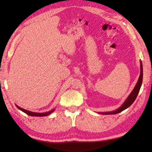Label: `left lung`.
I'll list each match as a JSON object with an SVG mask.
<instances>
[{"mask_svg":"<svg viewBox=\"0 0 152 152\" xmlns=\"http://www.w3.org/2000/svg\"><path fill=\"white\" fill-rule=\"evenodd\" d=\"M140 67H141V71H140V75L139 77L138 81L136 84L135 88H133L132 92H131V94L129 95V96L127 98V99L125 100V101L123 102V104L119 108H118L117 110H113L111 112H107V113H99L100 114H103V115H115L117 114V113H119L122 112L123 110L125 109H127L128 107H129L131 105H132L133 102L135 101V100L137 98L139 92H140V88L141 86V84H142V80H143V66H142V63L140 61Z\"/></svg>","mask_w":152,"mask_h":152,"instance_id":"1","label":"left lung"}]
</instances>
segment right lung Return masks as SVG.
<instances>
[{
  "label": "right lung",
  "instance_id": "obj_1",
  "mask_svg": "<svg viewBox=\"0 0 152 152\" xmlns=\"http://www.w3.org/2000/svg\"><path fill=\"white\" fill-rule=\"evenodd\" d=\"M17 107L19 109V110H22L23 112H24L25 113H26L27 115H30V116H36V117H45V116H48L50 114H51V113L54 111L55 109H53L50 110V111H48V112H45V113H34V112H31V111H29V110H25L24 109H22V108L19 107V106H17L16 105Z\"/></svg>",
  "mask_w": 152,
  "mask_h": 152
}]
</instances>
